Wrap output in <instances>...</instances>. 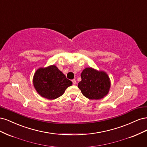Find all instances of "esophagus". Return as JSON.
Masks as SVG:
<instances>
[{"instance_id": "esophagus-1", "label": "esophagus", "mask_w": 147, "mask_h": 147, "mask_svg": "<svg viewBox=\"0 0 147 147\" xmlns=\"http://www.w3.org/2000/svg\"><path fill=\"white\" fill-rule=\"evenodd\" d=\"M72 83H73V84H76V83H77V81H76V80H75V79L72 80Z\"/></svg>"}]
</instances>
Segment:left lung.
I'll list each match as a JSON object with an SVG mask.
<instances>
[{"mask_svg":"<svg viewBox=\"0 0 147 147\" xmlns=\"http://www.w3.org/2000/svg\"><path fill=\"white\" fill-rule=\"evenodd\" d=\"M81 78L82 81L78 83V87L87 98L98 100L108 94L110 82L104 72L88 67L83 70Z\"/></svg>","mask_w":147,"mask_h":147,"instance_id":"obj_1","label":"left lung"}]
</instances>
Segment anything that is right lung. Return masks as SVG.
Segmentation results:
<instances>
[{"label": "right lung", "mask_w": 147, "mask_h": 147, "mask_svg": "<svg viewBox=\"0 0 147 147\" xmlns=\"http://www.w3.org/2000/svg\"><path fill=\"white\" fill-rule=\"evenodd\" d=\"M33 83L38 94L48 99L60 97L72 84L55 65L38 69L34 74Z\"/></svg>", "instance_id": "add662e5"}]
</instances>
